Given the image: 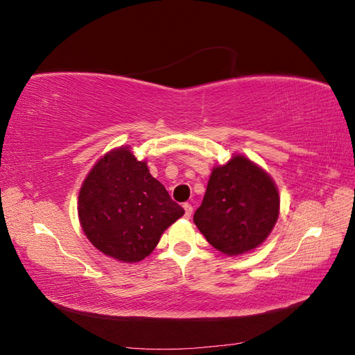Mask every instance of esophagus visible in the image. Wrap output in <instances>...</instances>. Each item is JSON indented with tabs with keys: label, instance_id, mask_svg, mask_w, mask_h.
I'll list each match as a JSON object with an SVG mask.
<instances>
[{
	"label": "esophagus",
	"instance_id": "1",
	"mask_svg": "<svg viewBox=\"0 0 355 355\" xmlns=\"http://www.w3.org/2000/svg\"><path fill=\"white\" fill-rule=\"evenodd\" d=\"M184 209H185V218H191V214H192V206L189 202H185L184 204Z\"/></svg>",
	"mask_w": 355,
	"mask_h": 355
}]
</instances>
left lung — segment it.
Here are the masks:
<instances>
[{"label":"left lung","instance_id":"8db88e82","mask_svg":"<svg viewBox=\"0 0 355 355\" xmlns=\"http://www.w3.org/2000/svg\"><path fill=\"white\" fill-rule=\"evenodd\" d=\"M280 197L272 179L237 155L211 171L194 222L219 252L235 256L263 243L278 219Z\"/></svg>","mask_w":355,"mask_h":355}]
</instances>
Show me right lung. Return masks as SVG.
I'll list each match as a JSON object with an SVG mask.
<instances>
[{"label": "right lung", "mask_w": 355, "mask_h": 355, "mask_svg": "<svg viewBox=\"0 0 355 355\" xmlns=\"http://www.w3.org/2000/svg\"><path fill=\"white\" fill-rule=\"evenodd\" d=\"M184 213L127 148L98 161L78 197L84 234L96 249L123 262L145 259Z\"/></svg>", "instance_id": "right-lung-1"}]
</instances>
